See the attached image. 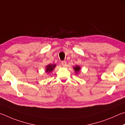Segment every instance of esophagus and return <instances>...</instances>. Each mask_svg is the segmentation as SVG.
<instances>
[{
  "mask_svg": "<svg viewBox=\"0 0 125 125\" xmlns=\"http://www.w3.org/2000/svg\"><path fill=\"white\" fill-rule=\"evenodd\" d=\"M61 64H62V65L63 66H66V61H61Z\"/></svg>",
  "mask_w": 125,
  "mask_h": 125,
  "instance_id": "obj_1",
  "label": "esophagus"
}]
</instances>
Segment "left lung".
I'll list each match as a JSON object with an SVG mask.
<instances>
[{
    "label": "left lung",
    "mask_w": 125,
    "mask_h": 125,
    "mask_svg": "<svg viewBox=\"0 0 125 125\" xmlns=\"http://www.w3.org/2000/svg\"><path fill=\"white\" fill-rule=\"evenodd\" d=\"M74 68V70L75 71L76 73H77L78 71H80V67L78 66H76L75 67H73Z\"/></svg>",
    "instance_id": "obj_1"
}]
</instances>
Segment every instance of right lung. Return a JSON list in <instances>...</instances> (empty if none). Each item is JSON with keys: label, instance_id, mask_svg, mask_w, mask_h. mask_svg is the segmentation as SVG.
Returning <instances> with one entry per match:
<instances>
[{"label": "right lung", "instance_id": "add662e5", "mask_svg": "<svg viewBox=\"0 0 125 125\" xmlns=\"http://www.w3.org/2000/svg\"><path fill=\"white\" fill-rule=\"evenodd\" d=\"M56 66L55 65H48V66L46 67H47V69H46V72L47 73H49L50 72H52V70H53L55 68V67Z\"/></svg>", "mask_w": 125, "mask_h": 125}]
</instances>
